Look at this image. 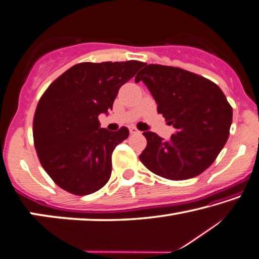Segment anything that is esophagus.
<instances>
[{"mask_svg":"<svg viewBox=\"0 0 259 259\" xmlns=\"http://www.w3.org/2000/svg\"><path fill=\"white\" fill-rule=\"evenodd\" d=\"M129 131H130V134H138V133H140V131H138V129L135 128V126H130Z\"/></svg>","mask_w":259,"mask_h":259,"instance_id":"1","label":"esophagus"}]
</instances>
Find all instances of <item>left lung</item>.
Returning <instances> with one entry per match:
<instances>
[{"mask_svg": "<svg viewBox=\"0 0 259 259\" xmlns=\"http://www.w3.org/2000/svg\"><path fill=\"white\" fill-rule=\"evenodd\" d=\"M142 80L157 102L158 114L176 128L168 141L143 133L148 144L140 154L144 166L169 180L194 178L214 163L229 137L233 108L218 84L186 69L145 64Z\"/></svg>", "mask_w": 259, "mask_h": 259, "instance_id": "obj_1", "label": "left lung"}]
</instances>
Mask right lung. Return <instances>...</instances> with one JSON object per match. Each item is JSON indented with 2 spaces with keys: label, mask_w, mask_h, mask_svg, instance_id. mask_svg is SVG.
Instances as JSON below:
<instances>
[{
  "label": "right lung",
  "mask_w": 259,
  "mask_h": 259,
  "mask_svg": "<svg viewBox=\"0 0 259 259\" xmlns=\"http://www.w3.org/2000/svg\"><path fill=\"white\" fill-rule=\"evenodd\" d=\"M144 63L76 64L44 92L33 116L38 159L55 183L74 195L92 194L108 183L111 154L129 130L100 128L99 115L113 109L122 84Z\"/></svg>",
  "instance_id": "obj_1"
}]
</instances>
